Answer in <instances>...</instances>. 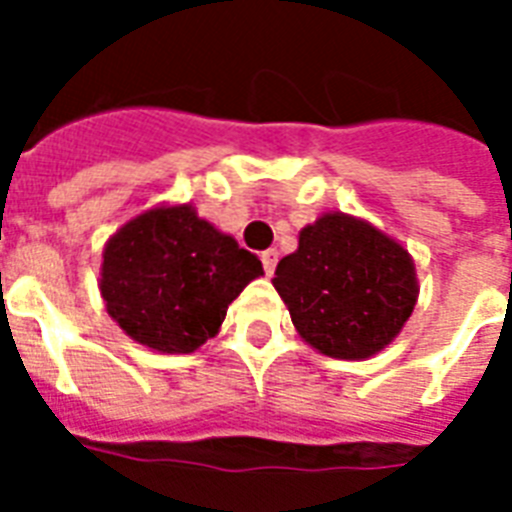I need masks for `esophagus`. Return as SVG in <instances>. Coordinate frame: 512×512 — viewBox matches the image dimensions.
<instances>
[{"label":"esophagus","mask_w":512,"mask_h":512,"mask_svg":"<svg viewBox=\"0 0 512 512\" xmlns=\"http://www.w3.org/2000/svg\"><path fill=\"white\" fill-rule=\"evenodd\" d=\"M260 260H263V268L268 276H273V271H276V263H279V252L276 249H265L263 255H260Z\"/></svg>","instance_id":"34e87169"}]
</instances>
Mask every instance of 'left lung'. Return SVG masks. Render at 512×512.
<instances>
[{
  "mask_svg": "<svg viewBox=\"0 0 512 512\" xmlns=\"http://www.w3.org/2000/svg\"><path fill=\"white\" fill-rule=\"evenodd\" d=\"M273 287L297 335L329 358L361 361L396 340L412 316L420 281L393 236L345 212L305 225L281 257Z\"/></svg>",
  "mask_w": 512,
  "mask_h": 512,
  "instance_id": "obj_1",
  "label": "left lung"
}]
</instances>
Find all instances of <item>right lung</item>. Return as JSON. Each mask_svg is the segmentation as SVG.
<instances>
[{"instance_id":"add662e5","label":"right lung","mask_w":512,"mask_h":512,"mask_svg":"<svg viewBox=\"0 0 512 512\" xmlns=\"http://www.w3.org/2000/svg\"><path fill=\"white\" fill-rule=\"evenodd\" d=\"M260 276L257 255L191 204H156L106 241L100 297L135 342L193 353L220 332L228 305Z\"/></svg>"}]
</instances>
